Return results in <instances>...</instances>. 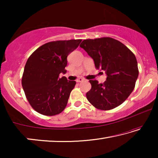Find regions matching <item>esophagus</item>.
Instances as JSON below:
<instances>
[{
    "instance_id": "34e87169",
    "label": "esophagus",
    "mask_w": 158,
    "mask_h": 158,
    "mask_svg": "<svg viewBox=\"0 0 158 158\" xmlns=\"http://www.w3.org/2000/svg\"><path fill=\"white\" fill-rule=\"evenodd\" d=\"M84 79H83V78H78L76 80V81L79 83V82H82L83 81H84Z\"/></svg>"
}]
</instances>
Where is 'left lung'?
<instances>
[{"label": "left lung", "instance_id": "8db88e82", "mask_svg": "<svg viewBox=\"0 0 158 158\" xmlns=\"http://www.w3.org/2000/svg\"><path fill=\"white\" fill-rule=\"evenodd\" d=\"M80 47L93 58L96 68L107 75L103 84L89 80L91 89L86 93L87 100L100 110L121 105L133 91L139 75L135 54L122 42L109 37L84 40Z\"/></svg>", "mask_w": 158, "mask_h": 158}]
</instances>
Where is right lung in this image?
I'll use <instances>...</instances> for the list:
<instances>
[{
  "instance_id": "add662e5",
  "label": "right lung",
  "mask_w": 158,
  "mask_h": 158,
  "mask_svg": "<svg viewBox=\"0 0 158 158\" xmlns=\"http://www.w3.org/2000/svg\"><path fill=\"white\" fill-rule=\"evenodd\" d=\"M81 40L47 42L28 58L21 84L29 104L44 116L61 113L68 104L75 81H68L60 74L66 73L67 57L77 49Z\"/></svg>"
}]
</instances>
